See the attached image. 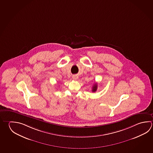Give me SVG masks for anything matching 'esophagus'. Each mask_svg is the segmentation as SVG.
<instances>
[{"label":"esophagus","instance_id":"1","mask_svg":"<svg viewBox=\"0 0 153 153\" xmlns=\"http://www.w3.org/2000/svg\"><path fill=\"white\" fill-rule=\"evenodd\" d=\"M72 78L73 80H76L78 79V76H76V75H73L72 76Z\"/></svg>","mask_w":153,"mask_h":153}]
</instances>
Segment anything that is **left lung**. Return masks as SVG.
<instances>
[{"instance_id": "1", "label": "left lung", "mask_w": 153, "mask_h": 153, "mask_svg": "<svg viewBox=\"0 0 153 153\" xmlns=\"http://www.w3.org/2000/svg\"><path fill=\"white\" fill-rule=\"evenodd\" d=\"M97 83H94L93 86L92 87V91L93 92H95L97 91Z\"/></svg>"}]
</instances>
